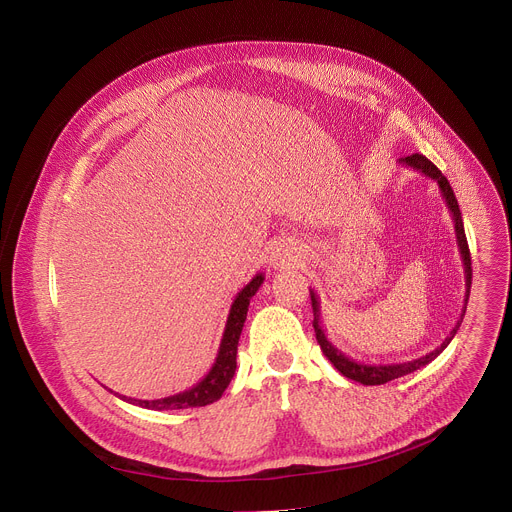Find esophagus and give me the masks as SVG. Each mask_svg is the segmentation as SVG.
Returning a JSON list of instances; mask_svg holds the SVG:
<instances>
[{"label":"esophagus","instance_id":"1","mask_svg":"<svg viewBox=\"0 0 512 512\" xmlns=\"http://www.w3.org/2000/svg\"><path fill=\"white\" fill-rule=\"evenodd\" d=\"M280 259H290V253H288V249H286V251H282V253H280Z\"/></svg>","mask_w":512,"mask_h":512}]
</instances>
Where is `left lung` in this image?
Here are the masks:
<instances>
[{
  "label": "left lung",
  "mask_w": 512,
  "mask_h": 512,
  "mask_svg": "<svg viewBox=\"0 0 512 512\" xmlns=\"http://www.w3.org/2000/svg\"><path fill=\"white\" fill-rule=\"evenodd\" d=\"M402 166H409L413 170H417L419 174H423L425 178H432L438 182L440 191H442V197L446 199V205L452 213V220H454V232H456V245H459V253L463 257V265H465V307L461 311V317L459 321H456V326L452 328V332L446 336V340L436 348V351L427 353L425 357H419V359H413V361H405V363H388V365H371V363H359L351 357H346L342 351H338V348L330 342V338L326 336L324 332V326H321V317H319V297L315 294L313 288H309V294H311V307H313V328H315V338L321 346V351H324V355L330 359V363L344 375V378L348 380H355L363 386H380V384H386V382H392L396 378H402V375H409L421 367H425L427 363H432L444 348L450 344V340L454 338L456 330L461 328V321L465 317V311H467V303H469V290H471V253H469V245H467V236H465V226H463V218H461V209H459V203H456V197H454V191L450 182L446 180V176L429 161L425 155H419V153H413L409 157H402L400 159Z\"/></svg>",
  "instance_id": "8db88e82"
}]
</instances>
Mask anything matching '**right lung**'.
Listing matches in <instances>:
<instances>
[{"mask_svg":"<svg viewBox=\"0 0 512 512\" xmlns=\"http://www.w3.org/2000/svg\"><path fill=\"white\" fill-rule=\"evenodd\" d=\"M263 280H265V276L257 274L245 288H242L236 294V299H234V303L230 307V313H228V319H226V328H224V336H222V342H220L218 357H215V363L211 365V369L207 371V375L199 384H195L191 390H184L180 394L157 398V400H139V398L122 396V394H116V392L114 394L118 398L130 402V405H137V407L151 409V411L193 409V407H205V405H211V402H215V400H220L224 390L228 388V384L234 378L240 332H242V326H245L249 303L255 297V292L259 290V286L263 284Z\"/></svg>","mask_w":512,"mask_h":512,"instance_id":"1","label":"right lung"}]
</instances>
